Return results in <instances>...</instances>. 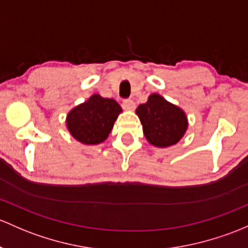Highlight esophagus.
Masks as SVG:
<instances>
[{
	"label": "esophagus",
	"mask_w": 248,
	"mask_h": 248,
	"mask_svg": "<svg viewBox=\"0 0 248 248\" xmlns=\"http://www.w3.org/2000/svg\"><path fill=\"white\" fill-rule=\"evenodd\" d=\"M122 108H124V110H134V108H135L134 101L124 100V102H122Z\"/></svg>",
	"instance_id": "obj_1"
}]
</instances>
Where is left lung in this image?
<instances>
[{
    "label": "left lung",
    "mask_w": 248,
    "mask_h": 248,
    "mask_svg": "<svg viewBox=\"0 0 248 248\" xmlns=\"http://www.w3.org/2000/svg\"><path fill=\"white\" fill-rule=\"evenodd\" d=\"M135 113L142 124L145 138L155 147L176 145L187 129V117L183 109L159 93L148 96L147 102L140 104Z\"/></svg>",
    "instance_id": "left-lung-1"
}]
</instances>
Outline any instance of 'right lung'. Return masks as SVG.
<instances>
[{
	"label": "right lung",
	"mask_w": 248,
	"mask_h": 248,
	"mask_svg": "<svg viewBox=\"0 0 248 248\" xmlns=\"http://www.w3.org/2000/svg\"><path fill=\"white\" fill-rule=\"evenodd\" d=\"M120 113L122 108L115 100L93 93L69 111L66 128L82 144H101L109 137Z\"/></svg>",
	"instance_id": "add662e5"
}]
</instances>
